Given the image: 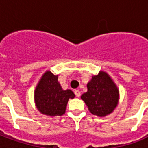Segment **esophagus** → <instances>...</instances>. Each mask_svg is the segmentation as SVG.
<instances>
[{
  "mask_svg": "<svg viewBox=\"0 0 148 148\" xmlns=\"http://www.w3.org/2000/svg\"><path fill=\"white\" fill-rule=\"evenodd\" d=\"M74 93H75V95L77 97H79L81 96V92L79 90H75L74 91Z\"/></svg>",
  "mask_w": 148,
  "mask_h": 148,
  "instance_id": "esophagus-1",
  "label": "esophagus"
}]
</instances>
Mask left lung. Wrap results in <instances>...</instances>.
<instances>
[{
	"instance_id": "1",
	"label": "left lung",
	"mask_w": 148,
	"mask_h": 148,
	"mask_svg": "<svg viewBox=\"0 0 148 148\" xmlns=\"http://www.w3.org/2000/svg\"><path fill=\"white\" fill-rule=\"evenodd\" d=\"M88 91L83 93V100L88 109L97 116H106L112 113L119 101V90L109 74L100 71L92 77L87 84Z\"/></svg>"
}]
</instances>
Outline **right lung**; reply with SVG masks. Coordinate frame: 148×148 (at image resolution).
<instances>
[{
    "mask_svg": "<svg viewBox=\"0 0 148 148\" xmlns=\"http://www.w3.org/2000/svg\"><path fill=\"white\" fill-rule=\"evenodd\" d=\"M34 97L37 109L42 114L55 116L64 114L68 101L75 95L71 90H62L58 82V75L47 71L37 84Z\"/></svg>",
    "mask_w": 148,
    "mask_h": 148,
    "instance_id": "add662e5",
    "label": "right lung"
}]
</instances>
